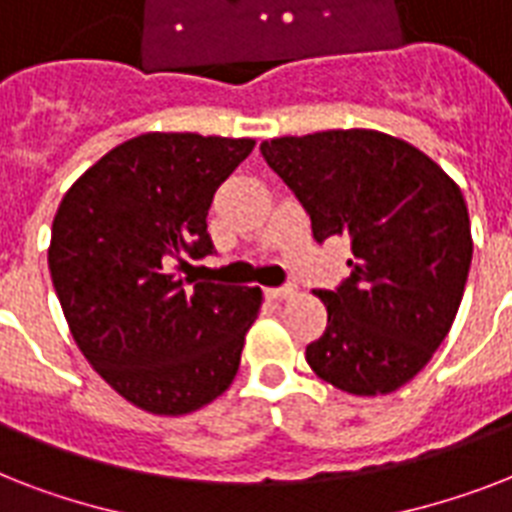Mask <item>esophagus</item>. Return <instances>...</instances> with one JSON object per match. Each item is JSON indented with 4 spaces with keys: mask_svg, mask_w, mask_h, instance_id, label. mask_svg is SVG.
Here are the masks:
<instances>
[{
    "mask_svg": "<svg viewBox=\"0 0 512 512\" xmlns=\"http://www.w3.org/2000/svg\"><path fill=\"white\" fill-rule=\"evenodd\" d=\"M295 295H297V287H292V284L268 289V297H273V300H287V297H295Z\"/></svg>",
    "mask_w": 512,
    "mask_h": 512,
    "instance_id": "obj_1",
    "label": "esophagus"
}]
</instances>
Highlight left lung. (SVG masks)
Segmentation results:
<instances>
[{
  "mask_svg": "<svg viewBox=\"0 0 512 512\" xmlns=\"http://www.w3.org/2000/svg\"><path fill=\"white\" fill-rule=\"evenodd\" d=\"M263 159L311 215L316 241L348 236L350 276L319 289L327 329L305 348L321 380L385 396L449 335L473 239L460 185L430 156L377 130L265 140Z\"/></svg>",
  "mask_w": 512,
  "mask_h": 512,
  "instance_id": "obj_1",
  "label": "left lung"
}]
</instances>
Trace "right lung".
Masks as SVG:
<instances>
[{"mask_svg":"<svg viewBox=\"0 0 512 512\" xmlns=\"http://www.w3.org/2000/svg\"><path fill=\"white\" fill-rule=\"evenodd\" d=\"M252 138L146 132L111 148L60 201L52 287L92 369L138 409L196 412L228 390L260 287L180 276L212 255V196Z\"/></svg>","mask_w":512,"mask_h":512,"instance_id":"add662e5","label":"right lung"}]
</instances>
